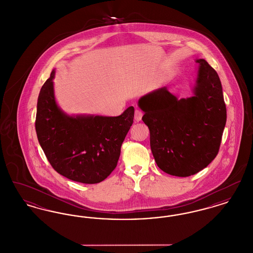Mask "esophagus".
<instances>
[{"label":"esophagus","instance_id":"esophagus-1","mask_svg":"<svg viewBox=\"0 0 253 253\" xmlns=\"http://www.w3.org/2000/svg\"><path fill=\"white\" fill-rule=\"evenodd\" d=\"M142 116H143V113H142L141 111H139V110H135V112H134V121H137V122L141 121Z\"/></svg>","mask_w":253,"mask_h":253}]
</instances>
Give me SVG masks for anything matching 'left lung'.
I'll list each match as a JSON object with an SVG mask.
<instances>
[{"instance_id":"1","label":"left lung","mask_w":253,"mask_h":253,"mask_svg":"<svg viewBox=\"0 0 253 253\" xmlns=\"http://www.w3.org/2000/svg\"><path fill=\"white\" fill-rule=\"evenodd\" d=\"M198 63L193 96L178 98L167 87L138 99L142 121L157 166L186 177L206 168L217 156L227 121V109L216 71L203 59Z\"/></svg>"}]
</instances>
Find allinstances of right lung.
Returning <instances> with one entry per match:
<instances>
[{
	"label": "right lung",
	"mask_w": 253,
	"mask_h": 253,
	"mask_svg": "<svg viewBox=\"0 0 253 253\" xmlns=\"http://www.w3.org/2000/svg\"><path fill=\"white\" fill-rule=\"evenodd\" d=\"M55 73L53 69L38 97L35 127L39 143L61 175L84 184L99 183L117 167L134 108L128 107L119 117L70 116L57 103Z\"/></svg>",
	"instance_id": "add662e5"
}]
</instances>
